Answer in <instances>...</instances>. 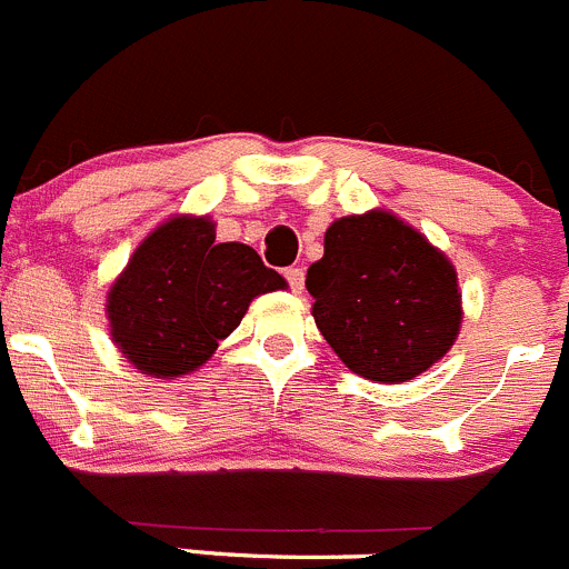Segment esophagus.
Instances as JSON below:
<instances>
[{
	"label": "esophagus",
	"mask_w": 569,
	"mask_h": 569,
	"mask_svg": "<svg viewBox=\"0 0 569 569\" xmlns=\"http://www.w3.org/2000/svg\"><path fill=\"white\" fill-rule=\"evenodd\" d=\"M284 279H288V284L293 293H301V290H305V268H299V264H293V268L284 270Z\"/></svg>",
	"instance_id": "34e87169"
}]
</instances>
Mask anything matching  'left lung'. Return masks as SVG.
Segmentation results:
<instances>
[{
  "mask_svg": "<svg viewBox=\"0 0 569 569\" xmlns=\"http://www.w3.org/2000/svg\"><path fill=\"white\" fill-rule=\"evenodd\" d=\"M307 290L323 340L371 382L399 386L425 375L461 332L456 264L386 209L329 226Z\"/></svg>",
  "mask_w": 569,
  "mask_h": 569,
  "instance_id": "8db88e82",
  "label": "left lung"
}]
</instances>
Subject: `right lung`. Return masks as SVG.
I'll list each match as a JSON object with an SVG mask.
<instances>
[{
  "label": "right lung",
  "mask_w": 569,
  "mask_h": 569,
  "mask_svg": "<svg viewBox=\"0 0 569 569\" xmlns=\"http://www.w3.org/2000/svg\"><path fill=\"white\" fill-rule=\"evenodd\" d=\"M284 288L251 246L214 240L209 214H172L108 288V329L133 369L176 380L214 355L257 296Z\"/></svg>",
  "instance_id": "right-lung-1"
}]
</instances>
